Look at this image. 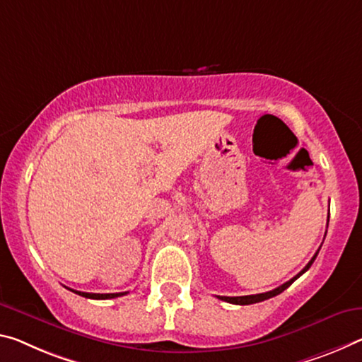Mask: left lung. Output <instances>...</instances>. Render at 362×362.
<instances>
[{"label": "left lung", "instance_id": "1", "mask_svg": "<svg viewBox=\"0 0 362 362\" xmlns=\"http://www.w3.org/2000/svg\"><path fill=\"white\" fill-rule=\"evenodd\" d=\"M327 223H329V221H327ZM317 253H319V250H317ZM317 253H315V255L313 256V259L306 264V267L303 269V271H301L300 274H296L293 279H290L288 282H285L284 285L277 286V288H274V290H271V291H266V293H257V295H246V296H219V300L227 301V303H232V305H242V306H243V305H253V303H259V301H264V300H269V298H272V296H277V295L282 293L284 290L288 288V286H290L291 284H293L298 277H301V275L305 274V272L308 271V269L313 266V262H314V259H315V256H317Z\"/></svg>", "mask_w": 362, "mask_h": 362}]
</instances>
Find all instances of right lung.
Here are the masks:
<instances>
[{
    "label": "right lung",
    "instance_id": "add662e5",
    "mask_svg": "<svg viewBox=\"0 0 362 362\" xmlns=\"http://www.w3.org/2000/svg\"><path fill=\"white\" fill-rule=\"evenodd\" d=\"M72 291L80 296L91 298V300H109V298H117L129 293V291H124V293H85V291H77V290H72Z\"/></svg>",
    "mask_w": 362,
    "mask_h": 362
}]
</instances>
